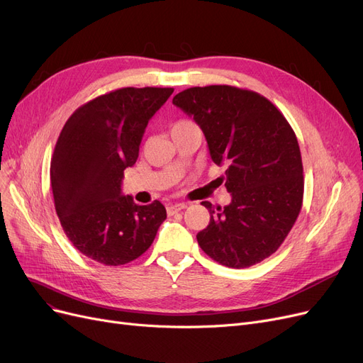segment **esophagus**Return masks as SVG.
Listing matches in <instances>:
<instances>
[{"label":"esophagus","mask_w":363,"mask_h":363,"mask_svg":"<svg viewBox=\"0 0 363 363\" xmlns=\"http://www.w3.org/2000/svg\"><path fill=\"white\" fill-rule=\"evenodd\" d=\"M186 208V203H175V204H170L167 206V215H173V213H178L182 209Z\"/></svg>","instance_id":"esophagus-1"}]
</instances>
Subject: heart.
<instances>
[{"label": "heart", "mask_w": 363, "mask_h": 363, "mask_svg": "<svg viewBox=\"0 0 363 363\" xmlns=\"http://www.w3.org/2000/svg\"><path fill=\"white\" fill-rule=\"evenodd\" d=\"M186 128H197V125H196L193 121H190V120H179V121H177L175 124H173L172 130H177V129H186Z\"/></svg>", "instance_id": "obj_1"}]
</instances>
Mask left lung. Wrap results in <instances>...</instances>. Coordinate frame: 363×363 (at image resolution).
<instances>
[{"label":"left lung","instance_id":"8db88e82","mask_svg":"<svg viewBox=\"0 0 363 363\" xmlns=\"http://www.w3.org/2000/svg\"><path fill=\"white\" fill-rule=\"evenodd\" d=\"M172 102L200 125L213 163L227 164L231 203H201L211 220L197 234L200 247L231 269L269 258L303 206L301 152L289 123L269 99L233 86L191 87Z\"/></svg>","mask_w":363,"mask_h":363}]
</instances>
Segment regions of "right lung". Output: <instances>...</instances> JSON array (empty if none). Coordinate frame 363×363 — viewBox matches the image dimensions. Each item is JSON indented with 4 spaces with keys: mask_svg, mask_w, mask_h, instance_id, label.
<instances>
[{
    "mask_svg": "<svg viewBox=\"0 0 363 363\" xmlns=\"http://www.w3.org/2000/svg\"><path fill=\"white\" fill-rule=\"evenodd\" d=\"M172 87H124L98 96L68 118L55 147L50 181L56 213L83 255L105 265L128 264L151 246L166 219L159 200L139 206L124 196L150 118Z\"/></svg>",
    "mask_w": 363,
    "mask_h": 363,
    "instance_id": "add662e5",
    "label": "right lung"
}]
</instances>
